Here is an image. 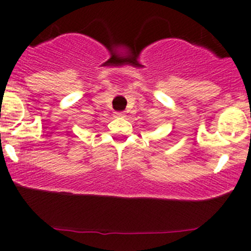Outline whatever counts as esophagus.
I'll list each match as a JSON object with an SVG mask.
<instances>
[{"label":"esophagus","mask_w":251,"mask_h":251,"mask_svg":"<svg viewBox=\"0 0 251 251\" xmlns=\"http://www.w3.org/2000/svg\"><path fill=\"white\" fill-rule=\"evenodd\" d=\"M114 117L115 118H124V117H125V113H124V112H117V113H114Z\"/></svg>","instance_id":"1"}]
</instances>
